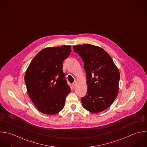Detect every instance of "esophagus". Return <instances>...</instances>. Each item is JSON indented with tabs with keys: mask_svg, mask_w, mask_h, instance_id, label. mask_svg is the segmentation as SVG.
<instances>
[{
	"mask_svg": "<svg viewBox=\"0 0 147 147\" xmlns=\"http://www.w3.org/2000/svg\"><path fill=\"white\" fill-rule=\"evenodd\" d=\"M75 86H76V84H73L72 85V88H75Z\"/></svg>",
	"mask_w": 147,
	"mask_h": 147,
	"instance_id": "34e87169",
	"label": "esophagus"
}]
</instances>
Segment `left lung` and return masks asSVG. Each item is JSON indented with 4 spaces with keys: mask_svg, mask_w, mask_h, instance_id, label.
Here are the masks:
<instances>
[{
    "mask_svg": "<svg viewBox=\"0 0 147 147\" xmlns=\"http://www.w3.org/2000/svg\"><path fill=\"white\" fill-rule=\"evenodd\" d=\"M84 62L88 90L81 99L83 107L98 113L109 108L117 97L120 73L109 54L103 48L89 44L73 47Z\"/></svg>",
    "mask_w": 147,
    "mask_h": 147,
    "instance_id": "obj_1",
    "label": "left lung"
}]
</instances>
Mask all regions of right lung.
<instances>
[{"label":"right lung","mask_w":147,"mask_h":147,"mask_svg":"<svg viewBox=\"0 0 147 147\" xmlns=\"http://www.w3.org/2000/svg\"><path fill=\"white\" fill-rule=\"evenodd\" d=\"M70 45H62L42 49L26 71L28 94L37 110L44 114L60 112L71 91L62 71V62L70 55Z\"/></svg>","instance_id":"1"}]
</instances>
